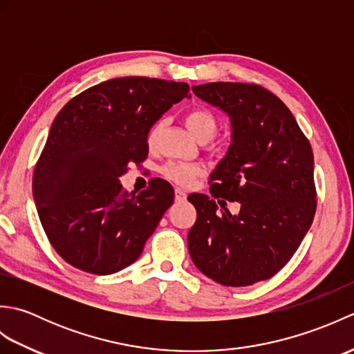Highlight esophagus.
I'll return each instance as SVG.
<instances>
[{"label": "esophagus", "instance_id": "34e87169", "mask_svg": "<svg viewBox=\"0 0 354 354\" xmlns=\"http://www.w3.org/2000/svg\"><path fill=\"white\" fill-rule=\"evenodd\" d=\"M187 199V193L183 189H176L175 190V201L176 202H184Z\"/></svg>", "mask_w": 354, "mask_h": 354}]
</instances>
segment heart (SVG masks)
Here are the masks:
<instances>
[{
	"label": "heart",
	"mask_w": 354,
	"mask_h": 354,
	"mask_svg": "<svg viewBox=\"0 0 354 354\" xmlns=\"http://www.w3.org/2000/svg\"><path fill=\"white\" fill-rule=\"evenodd\" d=\"M185 124L189 127V131L196 137L199 141H208L212 140L214 135L219 131V118L213 111L208 108H193L185 114ZM162 127V122H156L147 132V145L152 147L160 137ZM202 170L199 165L189 164V162H179L171 161L167 162L161 169L162 175L169 179V181L179 184V185H190L194 183V179H198L202 175Z\"/></svg>",
	"instance_id": "obj_1"
}]
</instances>
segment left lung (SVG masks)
<instances>
[{
  "label": "left lung",
  "instance_id": "left-lung-1",
  "mask_svg": "<svg viewBox=\"0 0 354 354\" xmlns=\"http://www.w3.org/2000/svg\"><path fill=\"white\" fill-rule=\"evenodd\" d=\"M193 93L231 117L232 142L209 176L212 198L189 196L198 213L190 257L223 286L268 280L292 259L317 212L312 146L289 108L257 84L212 82ZM216 198L240 201L239 214L217 212Z\"/></svg>",
  "mask_w": 354,
  "mask_h": 354
}]
</instances>
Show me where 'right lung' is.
Returning <instances> with one entry per match:
<instances>
[{
  "mask_svg": "<svg viewBox=\"0 0 354 354\" xmlns=\"http://www.w3.org/2000/svg\"><path fill=\"white\" fill-rule=\"evenodd\" d=\"M189 91L184 82L111 79L56 115L35 165L33 196L48 242L68 265L109 275L140 257L175 192L155 178L127 193L118 178L146 160L149 129Z\"/></svg>",
  "mask_w": 354,
  "mask_h": 354,
  "instance_id": "1",
  "label": "right lung"
}]
</instances>
